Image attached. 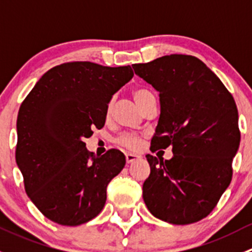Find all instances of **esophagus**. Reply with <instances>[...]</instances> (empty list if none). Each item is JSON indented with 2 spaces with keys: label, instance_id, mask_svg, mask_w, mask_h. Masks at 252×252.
<instances>
[{
  "label": "esophagus",
  "instance_id": "34e87169",
  "mask_svg": "<svg viewBox=\"0 0 252 252\" xmlns=\"http://www.w3.org/2000/svg\"><path fill=\"white\" fill-rule=\"evenodd\" d=\"M138 158H140L139 155L135 154H126V163H131V162L136 161Z\"/></svg>",
  "mask_w": 252,
  "mask_h": 252
}]
</instances>
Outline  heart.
<instances>
[{"label":"heart","instance_id":"heart-1","mask_svg":"<svg viewBox=\"0 0 252 252\" xmlns=\"http://www.w3.org/2000/svg\"><path fill=\"white\" fill-rule=\"evenodd\" d=\"M151 95H154V94H152L150 90H147V89L140 88V89H135V90L133 91L134 100H135V102L138 103L140 107L144 106L145 101H146ZM110 107L111 105L108 106V110H110ZM117 142H118L121 146L126 147V149L128 150H138L141 144V138L135 133H126L117 139Z\"/></svg>","mask_w":252,"mask_h":252}]
</instances>
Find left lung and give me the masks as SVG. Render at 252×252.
Masks as SVG:
<instances>
[{"instance_id": "1", "label": "left lung", "mask_w": 252, "mask_h": 252, "mask_svg": "<svg viewBox=\"0 0 252 252\" xmlns=\"http://www.w3.org/2000/svg\"><path fill=\"white\" fill-rule=\"evenodd\" d=\"M133 68L159 93L161 114L150 150L173 151L171 159L146 155L151 172L142 185L145 205L172 224L199 222L232 182L240 144L234 98L194 56H163Z\"/></svg>"}]
</instances>
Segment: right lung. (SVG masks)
Segmentation results:
<instances>
[{
	"label": "right lung",
	"instance_id": "1",
	"mask_svg": "<svg viewBox=\"0 0 252 252\" xmlns=\"http://www.w3.org/2000/svg\"><path fill=\"white\" fill-rule=\"evenodd\" d=\"M133 75L130 65L63 63L47 70L20 105L16 161L28 196L52 222L73 227L102 211L126 156L116 149L95 156L84 139L105 126L112 96Z\"/></svg>",
	"mask_w": 252,
	"mask_h": 252
}]
</instances>
